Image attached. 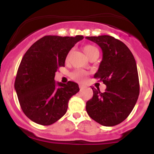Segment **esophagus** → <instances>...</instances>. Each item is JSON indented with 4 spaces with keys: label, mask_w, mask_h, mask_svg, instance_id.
Listing matches in <instances>:
<instances>
[{
    "label": "esophagus",
    "mask_w": 154,
    "mask_h": 154,
    "mask_svg": "<svg viewBox=\"0 0 154 154\" xmlns=\"http://www.w3.org/2000/svg\"><path fill=\"white\" fill-rule=\"evenodd\" d=\"M79 87H80V89H83V88H86V86H84V85H83V84H80L79 85Z\"/></svg>",
    "instance_id": "34e87169"
}]
</instances>
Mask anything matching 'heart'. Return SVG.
I'll return each instance as SVG.
<instances>
[{
  "mask_svg": "<svg viewBox=\"0 0 154 154\" xmlns=\"http://www.w3.org/2000/svg\"><path fill=\"white\" fill-rule=\"evenodd\" d=\"M83 51L86 54V55L88 57H91V56H97L98 57L99 55V50L97 49V47L91 45H87L83 48ZM88 74L87 71H84V70H76V71H73L71 73V78L74 79L75 80H78V81H83Z\"/></svg>",
  "mask_w": 154,
  "mask_h": 154,
  "instance_id": "1",
  "label": "heart"
}]
</instances>
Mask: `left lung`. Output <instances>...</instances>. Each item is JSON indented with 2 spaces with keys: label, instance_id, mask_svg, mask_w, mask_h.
Returning <instances> with one entry per match:
<instances>
[{
  "label": "left lung",
  "instance_id": "1",
  "mask_svg": "<svg viewBox=\"0 0 154 154\" xmlns=\"http://www.w3.org/2000/svg\"><path fill=\"white\" fill-rule=\"evenodd\" d=\"M100 46L103 58L94 75L106 86L104 92L92 87L86 102L88 116L100 125L112 127L125 120L136 105L139 81L136 60L125 43L110 35L87 36Z\"/></svg>",
  "mask_w": 154,
  "mask_h": 154
}]
</instances>
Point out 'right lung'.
Listing matches in <instances>:
<instances>
[{"mask_svg": "<svg viewBox=\"0 0 154 154\" xmlns=\"http://www.w3.org/2000/svg\"><path fill=\"white\" fill-rule=\"evenodd\" d=\"M83 35H45L35 42L23 57L15 81L18 101L25 116L47 126L66 113L69 99L79 91L78 84L56 83L55 72L65 66L68 52Z\"/></svg>", "mask_w": 154, "mask_h": 154, "instance_id": "1", "label": "right lung"}]
</instances>
